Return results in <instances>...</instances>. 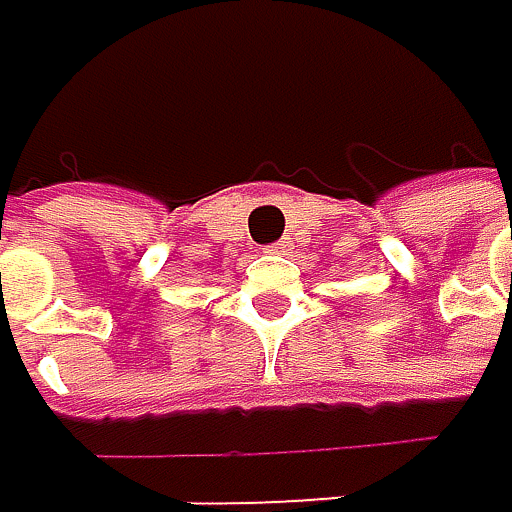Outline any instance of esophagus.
I'll list each match as a JSON object with an SVG mask.
<instances>
[{
  "label": "esophagus",
  "instance_id": "obj_1",
  "mask_svg": "<svg viewBox=\"0 0 512 512\" xmlns=\"http://www.w3.org/2000/svg\"><path fill=\"white\" fill-rule=\"evenodd\" d=\"M268 250H271V253H280V250H283V244H271Z\"/></svg>",
  "mask_w": 512,
  "mask_h": 512
}]
</instances>
